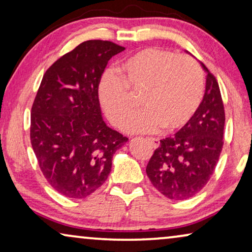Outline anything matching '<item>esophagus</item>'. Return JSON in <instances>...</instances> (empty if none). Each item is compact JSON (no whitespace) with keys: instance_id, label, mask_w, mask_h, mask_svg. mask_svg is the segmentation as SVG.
<instances>
[{"instance_id":"34e87169","label":"esophagus","mask_w":252,"mask_h":252,"mask_svg":"<svg viewBox=\"0 0 252 252\" xmlns=\"http://www.w3.org/2000/svg\"><path fill=\"white\" fill-rule=\"evenodd\" d=\"M148 141H149V142L153 144V147L154 148H158L159 147V140L158 139H155V137H148Z\"/></svg>"}]
</instances>
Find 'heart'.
<instances>
[{"instance_id":"obj_1","label":"heart","mask_w":252,"mask_h":252,"mask_svg":"<svg viewBox=\"0 0 252 252\" xmlns=\"http://www.w3.org/2000/svg\"><path fill=\"white\" fill-rule=\"evenodd\" d=\"M120 77L106 72L98 86L99 102L115 126L122 127L135 109L131 94L143 93L146 109L125 125L129 133H157L184 127L198 109L204 93L199 65L163 48H146L127 57Z\"/></svg>"}]
</instances>
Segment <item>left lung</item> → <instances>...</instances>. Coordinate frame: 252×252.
<instances>
[{
  "mask_svg": "<svg viewBox=\"0 0 252 252\" xmlns=\"http://www.w3.org/2000/svg\"><path fill=\"white\" fill-rule=\"evenodd\" d=\"M208 73L205 93L191 119L174 134L160 140L146 172L151 184L165 197L184 201L208 184L223 146L225 110L219 85Z\"/></svg>",
  "mask_w": 252,
  "mask_h": 252,
  "instance_id": "left-lung-1",
  "label": "left lung"
}]
</instances>
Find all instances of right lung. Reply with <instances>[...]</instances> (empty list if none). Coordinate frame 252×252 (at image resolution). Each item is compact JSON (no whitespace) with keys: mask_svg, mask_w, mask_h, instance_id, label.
Segmentation results:
<instances>
[{"mask_svg":"<svg viewBox=\"0 0 252 252\" xmlns=\"http://www.w3.org/2000/svg\"><path fill=\"white\" fill-rule=\"evenodd\" d=\"M125 48L85 41L44 73L31 111V143L44 178L60 194L85 198L104 184L127 137L102 118L98 86L110 58Z\"/></svg>","mask_w":252,"mask_h":252,"instance_id":"obj_1","label":"right lung"}]
</instances>
